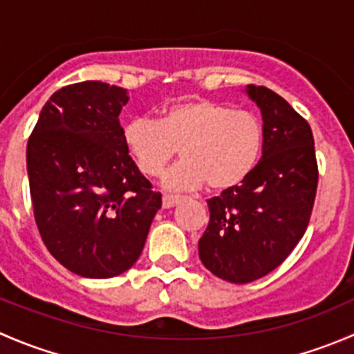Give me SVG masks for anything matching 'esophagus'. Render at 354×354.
<instances>
[{
  "mask_svg": "<svg viewBox=\"0 0 354 354\" xmlns=\"http://www.w3.org/2000/svg\"><path fill=\"white\" fill-rule=\"evenodd\" d=\"M180 200H181V197H178V195H164V197H162V207H164V209H171V207L176 205Z\"/></svg>",
  "mask_w": 354,
  "mask_h": 354,
  "instance_id": "34e87169",
  "label": "esophagus"
}]
</instances>
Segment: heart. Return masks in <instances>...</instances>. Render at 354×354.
Segmentation results:
<instances>
[{
	"label": "heart",
	"instance_id": "heart-1",
	"mask_svg": "<svg viewBox=\"0 0 354 354\" xmlns=\"http://www.w3.org/2000/svg\"><path fill=\"white\" fill-rule=\"evenodd\" d=\"M128 154L147 176H157L180 151L181 159L162 176L167 190L212 192L241 185L259 164L263 124L257 114L209 99L166 106L159 120L133 118L121 130Z\"/></svg>",
	"mask_w": 354,
	"mask_h": 354
}]
</instances>
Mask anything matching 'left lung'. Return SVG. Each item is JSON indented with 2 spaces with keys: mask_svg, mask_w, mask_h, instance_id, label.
<instances>
[{
  "mask_svg": "<svg viewBox=\"0 0 354 354\" xmlns=\"http://www.w3.org/2000/svg\"><path fill=\"white\" fill-rule=\"evenodd\" d=\"M245 92L262 114V157L243 183L207 200L210 221L198 240L203 266L234 284L286 260L308 226L319 181L310 124L270 88Z\"/></svg>",
  "mask_w": 354,
  "mask_h": 354,
  "instance_id": "obj_1",
  "label": "left lung"
}]
</instances>
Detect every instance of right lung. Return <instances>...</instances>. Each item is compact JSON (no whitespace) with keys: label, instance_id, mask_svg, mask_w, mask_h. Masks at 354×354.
<instances>
[{"label":"right lung","instance_id":"1","mask_svg":"<svg viewBox=\"0 0 354 354\" xmlns=\"http://www.w3.org/2000/svg\"><path fill=\"white\" fill-rule=\"evenodd\" d=\"M124 88L87 80L49 97L27 144L35 223L51 255L82 277L109 279L140 257L160 194L121 138Z\"/></svg>","mask_w":354,"mask_h":354}]
</instances>
